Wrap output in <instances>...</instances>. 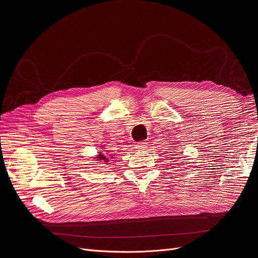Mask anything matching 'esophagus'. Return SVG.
Returning a JSON list of instances; mask_svg holds the SVG:
<instances>
[{
    "instance_id": "34e87169",
    "label": "esophagus",
    "mask_w": 258,
    "mask_h": 258,
    "mask_svg": "<svg viewBox=\"0 0 258 258\" xmlns=\"http://www.w3.org/2000/svg\"><path fill=\"white\" fill-rule=\"evenodd\" d=\"M147 142L146 141H140V142H138L137 144H136V148L137 150H141V151H143V150H145V148L147 147Z\"/></svg>"
}]
</instances>
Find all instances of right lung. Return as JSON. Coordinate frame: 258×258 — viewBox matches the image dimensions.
Instances as JSON below:
<instances>
[{
  "label": "right lung",
  "instance_id": "obj_1",
  "mask_svg": "<svg viewBox=\"0 0 258 258\" xmlns=\"http://www.w3.org/2000/svg\"><path fill=\"white\" fill-rule=\"evenodd\" d=\"M99 159H101V160H105V162L107 161V157H105L104 155H100V156H99Z\"/></svg>",
  "mask_w": 258,
  "mask_h": 258
}]
</instances>
